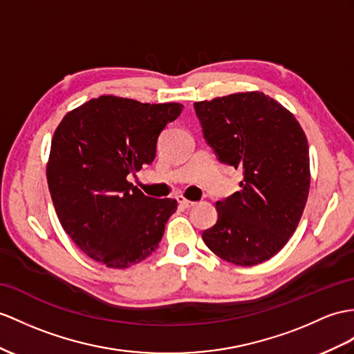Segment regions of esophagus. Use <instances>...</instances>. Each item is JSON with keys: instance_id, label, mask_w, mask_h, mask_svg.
I'll use <instances>...</instances> for the list:
<instances>
[{"instance_id": "esophagus-1", "label": "esophagus", "mask_w": 354, "mask_h": 354, "mask_svg": "<svg viewBox=\"0 0 354 354\" xmlns=\"http://www.w3.org/2000/svg\"><path fill=\"white\" fill-rule=\"evenodd\" d=\"M177 203L180 204V207H183V209H189V207H192L195 204L194 201H189L187 198H185L183 195H178L177 196Z\"/></svg>"}]
</instances>
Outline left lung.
<instances>
[{"instance_id": "1", "label": "left lung", "mask_w": 354, "mask_h": 354, "mask_svg": "<svg viewBox=\"0 0 354 354\" xmlns=\"http://www.w3.org/2000/svg\"><path fill=\"white\" fill-rule=\"evenodd\" d=\"M205 141L221 162L243 169L240 191L216 203L203 232L213 254L236 266L267 261L295 234L306 205L309 147L296 117L260 91L194 103Z\"/></svg>"}]
</instances>
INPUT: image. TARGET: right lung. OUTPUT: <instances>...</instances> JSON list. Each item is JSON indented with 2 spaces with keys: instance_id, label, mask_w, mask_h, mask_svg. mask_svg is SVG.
<instances>
[{
  "instance_id": "add662e5",
  "label": "right lung",
  "mask_w": 354,
  "mask_h": 354,
  "mask_svg": "<svg viewBox=\"0 0 354 354\" xmlns=\"http://www.w3.org/2000/svg\"><path fill=\"white\" fill-rule=\"evenodd\" d=\"M182 109L105 94L67 112L55 129L50 198L63 230L91 260L126 269L156 251L177 201L145 196L127 176L154 160L159 133Z\"/></svg>"
}]
</instances>
